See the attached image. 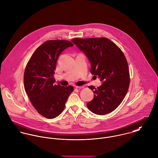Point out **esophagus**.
<instances>
[{"label": "esophagus", "instance_id": "obj_1", "mask_svg": "<svg viewBox=\"0 0 158 158\" xmlns=\"http://www.w3.org/2000/svg\"><path fill=\"white\" fill-rule=\"evenodd\" d=\"M75 88H77V89H82V88H84V86H75Z\"/></svg>", "mask_w": 158, "mask_h": 158}]
</instances>
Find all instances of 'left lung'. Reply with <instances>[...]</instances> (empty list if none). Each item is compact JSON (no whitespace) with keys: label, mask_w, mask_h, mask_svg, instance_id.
<instances>
[{"label":"left lung","mask_w":158,"mask_h":158,"mask_svg":"<svg viewBox=\"0 0 158 158\" xmlns=\"http://www.w3.org/2000/svg\"><path fill=\"white\" fill-rule=\"evenodd\" d=\"M71 41L88 57L91 73L102 82L98 88L89 86L94 96L86 104L88 109L99 115L113 111L124 99L129 86V71L124 54L105 37L73 39Z\"/></svg>","instance_id":"8db88e82"}]
</instances>
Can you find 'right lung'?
Here are the masks:
<instances>
[{
    "label": "right lung",
    "instance_id": "right-lung-1",
    "mask_svg": "<svg viewBox=\"0 0 158 158\" xmlns=\"http://www.w3.org/2000/svg\"><path fill=\"white\" fill-rule=\"evenodd\" d=\"M73 45L67 40H48L32 55L24 75L25 91L34 108L44 117H57L65 108L72 86L54 85L53 77L60 54Z\"/></svg>",
    "mask_w": 158,
    "mask_h": 158
}]
</instances>
